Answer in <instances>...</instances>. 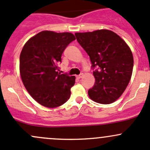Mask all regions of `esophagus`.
<instances>
[{
	"instance_id": "34e87169",
	"label": "esophagus",
	"mask_w": 150,
	"mask_h": 150,
	"mask_svg": "<svg viewBox=\"0 0 150 150\" xmlns=\"http://www.w3.org/2000/svg\"><path fill=\"white\" fill-rule=\"evenodd\" d=\"M83 75H84V74H83V73H81V74H80L79 75H77V78H78V79H80V78H83Z\"/></svg>"
}]
</instances>
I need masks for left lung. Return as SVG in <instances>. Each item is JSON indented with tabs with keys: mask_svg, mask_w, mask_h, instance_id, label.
I'll return each instance as SVG.
<instances>
[{
	"mask_svg": "<svg viewBox=\"0 0 150 150\" xmlns=\"http://www.w3.org/2000/svg\"><path fill=\"white\" fill-rule=\"evenodd\" d=\"M78 43L89 55L95 85L88 91L90 98L96 103L116 101L128 86L133 71L131 49L117 34L107 29L75 33Z\"/></svg>",
	"mask_w": 150,
	"mask_h": 150,
	"instance_id": "1",
	"label": "left lung"
}]
</instances>
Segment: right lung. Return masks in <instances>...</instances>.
I'll use <instances>...</instances> for the list:
<instances>
[{
    "label": "right lung",
    "instance_id": "obj_1",
    "mask_svg": "<svg viewBox=\"0 0 150 150\" xmlns=\"http://www.w3.org/2000/svg\"><path fill=\"white\" fill-rule=\"evenodd\" d=\"M69 32L42 31L30 38L20 54V75L30 96L47 108H56L70 98L75 77L58 72L67 45L75 40Z\"/></svg>",
    "mask_w": 150,
    "mask_h": 150
}]
</instances>
